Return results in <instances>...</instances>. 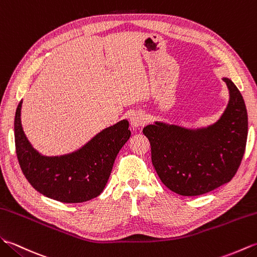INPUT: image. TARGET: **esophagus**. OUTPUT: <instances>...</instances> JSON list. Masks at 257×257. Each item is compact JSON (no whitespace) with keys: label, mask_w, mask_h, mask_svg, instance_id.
<instances>
[{"label":"esophagus","mask_w":257,"mask_h":257,"mask_svg":"<svg viewBox=\"0 0 257 257\" xmlns=\"http://www.w3.org/2000/svg\"><path fill=\"white\" fill-rule=\"evenodd\" d=\"M145 123H146V117L144 113L138 111V112H134L132 114V116H131V125H132L133 127H141L143 126V125H145Z\"/></svg>","instance_id":"obj_1"}]
</instances>
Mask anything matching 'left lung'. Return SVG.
<instances>
[{"label": "left lung", "instance_id": "left-lung-1", "mask_svg": "<svg viewBox=\"0 0 257 257\" xmlns=\"http://www.w3.org/2000/svg\"><path fill=\"white\" fill-rule=\"evenodd\" d=\"M229 103L215 123L187 128L155 122L143 128L152 163L163 184L180 196H200L229 182L242 162L247 140L243 96L229 78Z\"/></svg>", "mask_w": 257, "mask_h": 257}]
</instances>
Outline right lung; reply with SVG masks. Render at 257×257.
<instances>
[{"mask_svg": "<svg viewBox=\"0 0 257 257\" xmlns=\"http://www.w3.org/2000/svg\"><path fill=\"white\" fill-rule=\"evenodd\" d=\"M21 101L15 113L16 155L23 174L33 188L54 200L78 203L103 191L114 161L131 136L128 121L106 127L78 151L61 156H44L32 146L23 131Z\"/></svg>", "mask_w": 257, "mask_h": 257, "instance_id": "1", "label": "right lung"}]
</instances>
